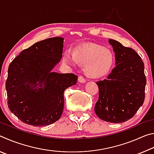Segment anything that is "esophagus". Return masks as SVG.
Wrapping results in <instances>:
<instances>
[{
  "mask_svg": "<svg viewBox=\"0 0 154 154\" xmlns=\"http://www.w3.org/2000/svg\"><path fill=\"white\" fill-rule=\"evenodd\" d=\"M78 81H79V82L80 83H85L86 82V80H85V78L83 76H82V75H79V77H78Z\"/></svg>",
  "mask_w": 154,
  "mask_h": 154,
  "instance_id": "esophagus-1",
  "label": "esophagus"
}]
</instances>
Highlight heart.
Segmentation results:
<instances>
[{
	"mask_svg": "<svg viewBox=\"0 0 154 154\" xmlns=\"http://www.w3.org/2000/svg\"><path fill=\"white\" fill-rule=\"evenodd\" d=\"M64 63L71 66H84L85 74L91 78H100L111 71L115 62V56L108 48L96 44L77 47L74 52L66 50L62 56Z\"/></svg>",
	"mask_w": 154,
	"mask_h": 154,
	"instance_id": "b5f03b06",
	"label": "heart"
}]
</instances>
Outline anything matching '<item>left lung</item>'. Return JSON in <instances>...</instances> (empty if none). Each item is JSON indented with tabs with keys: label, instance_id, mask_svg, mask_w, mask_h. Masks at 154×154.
<instances>
[{
	"label": "left lung",
	"instance_id": "1",
	"mask_svg": "<svg viewBox=\"0 0 154 154\" xmlns=\"http://www.w3.org/2000/svg\"><path fill=\"white\" fill-rule=\"evenodd\" d=\"M109 43L115 52L116 66L106 79L96 82L99 97L94 110L103 121L122 123L131 119L144 102V64L133 49L111 38Z\"/></svg>",
	"mask_w": 154,
	"mask_h": 154
}]
</instances>
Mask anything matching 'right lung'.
I'll return each mask as SVG.
<instances>
[{"label":"right lung","mask_w":154,"mask_h":154,"mask_svg":"<svg viewBox=\"0 0 154 154\" xmlns=\"http://www.w3.org/2000/svg\"><path fill=\"white\" fill-rule=\"evenodd\" d=\"M64 38L41 41L23 50L9 64L5 84L9 110L21 121L44 126L60 118L64 92L77 83L72 73L51 71L62 59Z\"/></svg>","instance_id":"add662e5"}]
</instances>
